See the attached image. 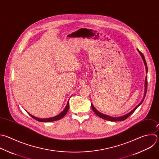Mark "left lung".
<instances>
[{
	"label": "left lung",
	"mask_w": 159,
	"mask_h": 159,
	"mask_svg": "<svg viewBox=\"0 0 159 159\" xmlns=\"http://www.w3.org/2000/svg\"><path fill=\"white\" fill-rule=\"evenodd\" d=\"M138 52H139V54H140V56H142V58L143 61V62H144V64L145 66V67H146V72L147 74V63H146V61H145V57H144V56L143 55L142 53L141 52H140L139 50H138ZM145 93H144V97H143V98L142 99V100L140 102V103L137 105V106H136L130 112H129V114L124 116H122V117H110V116H106V115H104L100 112H99L98 111H97L95 108L94 107V106L93 105L92 103H91V106H92V109L93 110V111L95 112V114H96L99 117L103 119H105V120H110V121H112V122H116V121H123L125 119H127L131 114H132L137 109V108L139 106V105H140L142 104V103L143 102L144 98H145V95H146V92H147V76L146 77V79H145Z\"/></svg>",
	"instance_id": "8db88e82"
}]
</instances>
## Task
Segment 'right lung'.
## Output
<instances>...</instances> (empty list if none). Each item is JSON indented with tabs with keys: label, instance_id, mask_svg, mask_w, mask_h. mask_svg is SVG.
<instances>
[{
	"label": "right lung",
	"instance_id": "right-lung-1",
	"mask_svg": "<svg viewBox=\"0 0 159 159\" xmlns=\"http://www.w3.org/2000/svg\"><path fill=\"white\" fill-rule=\"evenodd\" d=\"M69 103L68 102L66 108L64 109V110L60 114H59L58 116H57L56 117H52V118H48V119H39V118H37V117L30 115L29 113H28V114H29L30 116H31L33 119H34L35 120H36L37 121L42 122H52V121H56V120H60L61 119H62L63 117H64L66 116V114L67 113V112L69 111Z\"/></svg>",
	"mask_w": 159,
	"mask_h": 159
}]
</instances>
